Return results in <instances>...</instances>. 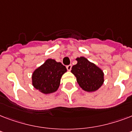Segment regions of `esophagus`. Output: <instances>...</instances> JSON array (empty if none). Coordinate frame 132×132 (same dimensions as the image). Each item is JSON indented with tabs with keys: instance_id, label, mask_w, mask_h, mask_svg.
Listing matches in <instances>:
<instances>
[{
	"instance_id": "34e87169",
	"label": "esophagus",
	"mask_w": 132,
	"mask_h": 132,
	"mask_svg": "<svg viewBox=\"0 0 132 132\" xmlns=\"http://www.w3.org/2000/svg\"><path fill=\"white\" fill-rule=\"evenodd\" d=\"M66 68H67V70H68V71H70L71 70V68H72V66L71 65H68V66H66Z\"/></svg>"
}]
</instances>
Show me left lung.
I'll return each mask as SVG.
<instances>
[{"mask_svg": "<svg viewBox=\"0 0 132 132\" xmlns=\"http://www.w3.org/2000/svg\"><path fill=\"white\" fill-rule=\"evenodd\" d=\"M76 65L72 67L71 72L76 77L79 86L88 92H95L104 82V73L96 64L84 57L76 58Z\"/></svg>", "mask_w": 132, "mask_h": 132, "instance_id": "8db88e82", "label": "left lung"}]
</instances>
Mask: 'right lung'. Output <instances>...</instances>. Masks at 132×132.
Instances as JSON below:
<instances>
[{
  "label": "right lung",
  "instance_id": "obj_1",
  "mask_svg": "<svg viewBox=\"0 0 132 132\" xmlns=\"http://www.w3.org/2000/svg\"><path fill=\"white\" fill-rule=\"evenodd\" d=\"M67 71L65 66L53 59H48L32 74V85L43 94L53 93L60 87L62 75Z\"/></svg>",
  "mask_w": 132,
  "mask_h": 132
}]
</instances>
